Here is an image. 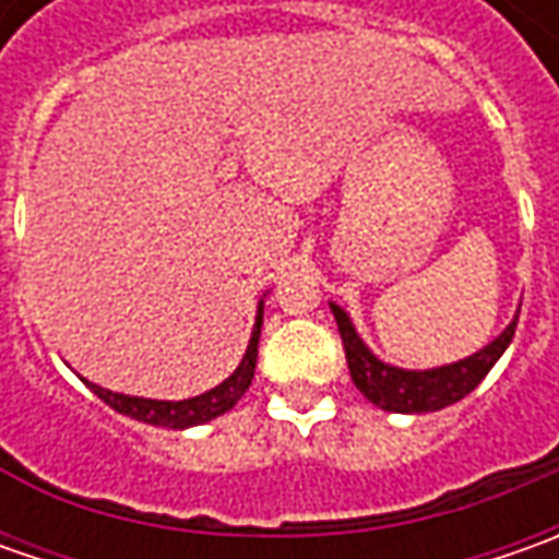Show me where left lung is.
Segmentation results:
<instances>
[{"mask_svg":"<svg viewBox=\"0 0 559 559\" xmlns=\"http://www.w3.org/2000/svg\"><path fill=\"white\" fill-rule=\"evenodd\" d=\"M330 311H333L335 323H338L355 385L364 392L367 401H373L376 407H382L389 414H432V411H441L448 404H457L501 360L507 345L513 342L516 320H520V311H516L513 320L507 323L504 333L495 335L476 355L454 360V364H444V367H432V370H404V367L385 364L382 357H376L367 348V342L357 335L352 317L342 311L338 305L330 301Z\"/></svg>","mask_w":559,"mask_h":559,"instance_id":"obj_1","label":"left lung"}]
</instances>
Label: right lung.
Masks as SVG:
<instances>
[{"mask_svg": "<svg viewBox=\"0 0 559 559\" xmlns=\"http://www.w3.org/2000/svg\"><path fill=\"white\" fill-rule=\"evenodd\" d=\"M261 323H264V298L258 301V313H254V330L248 338V348L239 367L226 376L221 385L207 389L202 395L183 397V401H158V397H136L120 395V392H108L96 382H86L108 407H115L123 417L140 419V423H152V426H167V429H189V426H202L221 417L226 411H233L242 395L248 392L251 379H254V364H258V342H261Z\"/></svg>", "mask_w": 559, "mask_h": 559, "instance_id": "1", "label": "right lung"}]
</instances>
